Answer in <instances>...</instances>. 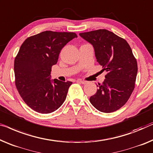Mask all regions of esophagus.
Segmentation results:
<instances>
[{
    "mask_svg": "<svg viewBox=\"0 0 153 153\" xmlns=\"http://www.w3.org/2000/svg\"><path fill=\"white\" fill-rule=\"evenodd\" d=\"M77 82H80L81 84H86V83H87V82L84 81V80H81V79H77Z\"/></svg>",
    "mask_w": 153,
    "mask_h": 153,
    "instance_id": "34e87169",
    "label": "esophagus"
}]
</instances>
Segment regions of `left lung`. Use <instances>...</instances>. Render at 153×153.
<instances>
[{
    "instance_id": "1",
    "label": "left lung",
    "mask_w": 153,
    "mask_h": 153,
    "mask_svg": "<svg viewBox=\"0 0 153 153\" xmlns=\"http://www.w3.org/2000/svg\"><path fill=\"white\" fill-rule=\"evenodd\" d=\"M79 36L93 45L97 61L107 72L96 93L90 97L91 103L101 112H114L126 103L135 88L136 58L126 40L106 29Z\"/></svg>"
}]
</instances>
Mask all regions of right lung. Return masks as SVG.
Returning <instances> with one entry per match:
<instances>
[{"label":"right lung","instance_id":"obj_1","mask_svg":"<svg viewBox=\"0 0 153 153\" xmlns=\"http://www.w3.org/2000/svg\"><path fill=\"white\" fill-rule=\"evenodd\" d=\"M77 37L74 32L45 31L28 37L14 60L15 84L27 105L40 113L53 112L65 102L70 81L53 79L50 74L65 45Z\"/></svg>","mask_w":153,"mask_h":153}]
</instances>
